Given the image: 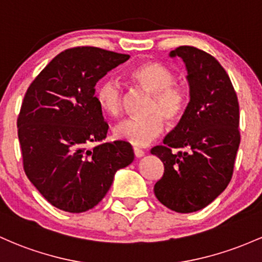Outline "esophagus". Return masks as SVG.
Masks as SVG:
<instances>
[{
    "mask_svg": "<svg viewBox=\"0 0 262 262\" xmlns=\"http://www.w3.org/2000/svg\"><path fill=\"white\" fill-rule=\"evenodd\" d=\"M133 150H134V155H136L137 158H142L143 155H144V150H142V149H139V148H134Z\"/></svg>",
    "mask_w": 262,
    "mask_h": 262,
    "instance_id": "obj_1",
    "label": "esophagus"
}]
</instances>
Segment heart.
Wrapping results in <instances>:
<instances>
[{
  "label": "heart",
  "instance_id": "heart-1",
  "mask_svg": "<svg viewBox=\"0 0 262 262\" xmlns=\"http://www.w3.org/2000/svg\"><path fill=\"white\" fill-rule=\"evenodd\" d=\"M129 79L138 87L151 93L145 118H129L114 128V136L136 146H145L157 139L164 130V119L177 123L189 107V92L175 83L174 71L159 62H145L129 72ZM100 109L111 117L122 111L123 89L116 79H104L96 92Z\"/></svg>",
  "mask_w": 262,
  "mask_h": 262
}]
</instances>
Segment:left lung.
Here are the masks:
<instances>
[{
    "label": "left lung",
    "mask_w": 262,
    "mask_h": 262,
    "mask_svg": "<svg viewBox=\"0 0 262 262\" xmlns=\"http://www.w3.org/2000/svg\"><path fill=\"white\" fill-rule=\"evenodd\" d=\"M169 56L185 63L190 102L164 145L150 150L164 164L154 194L170 210L186 214L205 208L229 185L240 144V114L231 80L211 54L180 46Z\"/></svg>",
    "instance_id": "left-lung-1"
}]
</instances>
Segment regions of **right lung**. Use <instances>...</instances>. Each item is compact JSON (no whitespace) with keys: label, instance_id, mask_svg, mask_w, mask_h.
Returning a JSON list of instances; mask_svg holds the SVG:
<instances>
[{"label":"right lung","instance_id":"add662e5","mask_svg":"<svg viewBox=\"0 0 262 262\" xmlns=\"http://www.w3.org/2000/svg\"><path fill=\"white\" fill-rule=\"evenodd\" d=\"M129 54L97 47L61 52L31 83L17 126L24 169L48 203L83 212L105 196L117 170L134 160L129 143L105 139L97 82L129 59Z\"/></svg>","mask_w":262,"mask_h":262}]
</instances>
